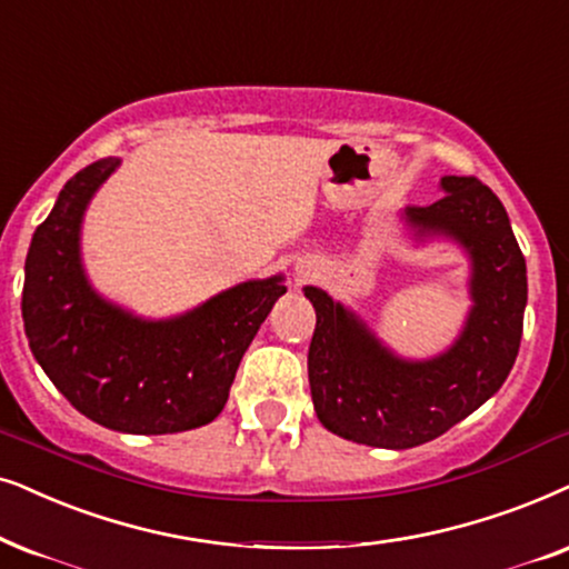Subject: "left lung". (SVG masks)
I'll return each instance as SVG.
<instances>
[{
  "label": "left lung",
  "instance_id": "1",
  "mask_svg": "<svg viewBox=\"0 0 569 569\" xmlns=\"http://www.w3.org/2000/svg\"><path fill=\"white\" fill-rule=\"evenodd\" d=\"M441 188L445 196L405 217L420 234H452L473 258L476 306L452 350L405 363L327 292L306 287L316 308L308 381L316 416L337 437L387 449L426 445L481 408L518 358L528 277L510 217L476 177L447 174Z\"/></svg>",
  "mask_w": 569,
  "mask_h": 569
}]
</instances>
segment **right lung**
<instances>
[{
    "mask_svg": "<svg viewBox=\"0 0 569 569\" xmlns=\"http://www.w3.org/2000/svg\"><path fill=\"white\" fill-rule=\"evenodd\" d=\"M120 159H99L59 193L26 258L28 345L76 410L124 433H174L211 423L279 295L282 277L246 282L172 321H140L109 306L80 269V219Z\"/></svg>",
    "mask_w": 569,
    "mask_h": 569,
    "instance_id": "add662e5",
    "label": "right lung"
}]
</instances>
